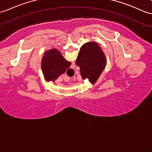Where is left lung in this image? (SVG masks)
Wrapping results in <instances>:
<instances>
[{
	"mask_svg": "<svg viewBox=\"0 0 152 152\" xmlns=\"http://www.w3.org/2000/svg\"><path fill=\"white\" fill-rule=\"evenodd\" d=\"M80 67L83 79H88L91 84H95L106 65V58L101 48L95 42L85 43L80 48L76 60Z\"/></svg>",
	"mask_w": 152,
	"mask_h": 152,
	"instance_id": "left-lung-1",
	"label": "left lung"
}]
</instances>
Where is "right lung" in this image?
Instances as JSON below:
<instances>
[{"label":"right lung","mask_w":152,"mask_h":152,"mask_svg":"<svg viewBox=\"0 0 152 152\" xmlns=\"http://www.w3.org/2000/svg\"><path fill=\"white\" fill-rule=\"evenodd\" d=\"M71 62L66 61L58 50L53 48L44 53L42 58L41 69L47 82H54L61 74L64 73Z\"/></svg>","instance_id":"obj_1"}]
</instances>
